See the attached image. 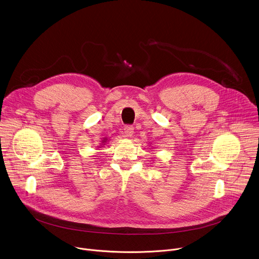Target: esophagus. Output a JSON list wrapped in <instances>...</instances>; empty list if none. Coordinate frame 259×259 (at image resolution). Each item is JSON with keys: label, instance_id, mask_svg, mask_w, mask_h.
<instances>
[{"label": "esophagus", "instance_id": "esophagus-1", "mask_svg": "<svg viewBox=\"0 0 259 259\" xmlns=\"http://www.w3.org/2000/svg\"><path fill=\"white\" fill-rule=\"evenodd\" d=\"M133 133H134V127H133V126L128 125V126H126V127L124 128V134H125V136L130 137V136L133 135Z\"/></svg>", "mask_w": 259, "mask_h": 259}]
</instances>
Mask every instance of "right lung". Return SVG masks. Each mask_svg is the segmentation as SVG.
I'll return each mask as SVG.
<instances>
[{"mask_svg":"<svg viewBox=\"0 0 259 259\" xmlns=\"http://www.w3.org/2000/svg\"><path fill=\"white\" fill-rule=\"evenodd\" d=\"M102 142H105V139H104V140H102Z\"/></svg>","mask_w":259,"mask_h":259,"instance_id":"1","label":"right lung"}]
</instances>
